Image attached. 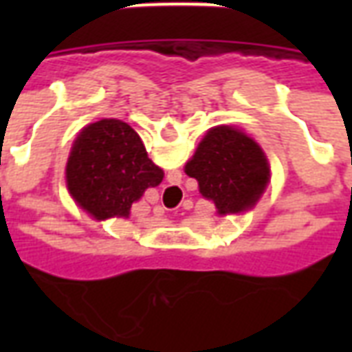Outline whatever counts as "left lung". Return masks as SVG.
Masks as SVG:
<instances>
[{
  "instance_id": "obj_1",
  "label": "left lung",
  "mask_w": 352,
  "mask_h": 352,
  "mask_svg": "<svg viewBox=\"0 0 352 352\" xmlns=\"http://www.w3.org/2000/svg\"><path fill=\"white\" fill-rule=\"evenodd\" d=\"M184 171L198 181L201 196L211 199L221 214L254 206L270 179L258 143L230 126L207 131Z\"/></svg>"
}]
</instances>
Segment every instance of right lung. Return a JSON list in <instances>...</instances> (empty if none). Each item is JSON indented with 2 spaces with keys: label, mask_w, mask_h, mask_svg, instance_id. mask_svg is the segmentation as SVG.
<instances>
[{
  "label": "right lung",
  "mask_w": 352,
  "mask_h": 352,
  "mask_svg": "<svg viewBox=\"0 0 352 352\" xmlns=\"http://www.w3.org/2000/svg\"><path fill=\"white\" fill-rule=\"evenodd\" d=\"M67 188L96 219L128 217L131 204L148 186H158L164 171L146 156L143 141L122 120L90 124L75 141L65 168Z\"/></svg>",
  "instance_id": "1"
}]
</instances>
